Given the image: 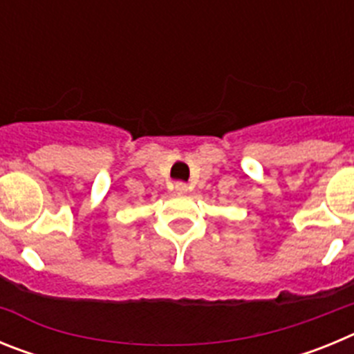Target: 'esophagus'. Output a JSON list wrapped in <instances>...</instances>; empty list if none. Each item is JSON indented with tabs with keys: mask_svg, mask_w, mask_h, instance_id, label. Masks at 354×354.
<instances>
[{
	"mask_svg": "<svg viewBox=\"0 0 354 354\" xmlns=\"http://www.w3.org/2000/svg\"><path fill=\"white\" fill-rule=\"evenodd\" d=\"M175 193H177V195H186V193H187V184H184V183H177V184H175Z\"/></svg>",
	"mask_w": 354,
	"mask_h": 354,
	"instance_id": "esophagus-1",
	"label": "esophagus"
}]
</instances>
